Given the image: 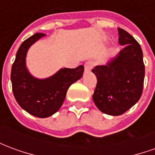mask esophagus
<instances>
[{
    "mask_svg": "<svg viewBox=\"0 0 155 155\" xmlns=\"http://www.w3.org/2000/svg\"><path fill=\"white\" fill-rule=\"evenodd\" d=\"M93 65H94V62H92V61H87V62H85V64H84V72H89V71H91V70L93 67Z\"/></svg>",
    "mask_w": 155,
    "mask_h": 155,
    "instance_id": "esophagus-1",
    "label": "esophagus"
}]
</instances>
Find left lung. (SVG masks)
Masks as SVG:
<instances>
[{"mask_svg":"<svg viewBox=\"0 0 155 155\" xmlns=\"http://www.w3.org/2000/svg\"><path fill=\"white\" fill-rule=\"evenodd\" d=\"M118 31L123 49L105 65L92 70L97 78L94 103L101 112L113 116L124 114L139 101L144 80L140 45L123 29L118 28Z\"/></svg>","mask_w":155,"mask_h":155,"instance_id":"obj_1","label":"left lung"}]
</instances>
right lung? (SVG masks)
<instances>
[{
	"label": "right lung",
	"mask_w": 155,
	"mask_h": 155,
	"mask_svg": "<svg viewBox=\"0 0 155 155\" xmlns=\"http://www.w3.org/2000/svg\"><path fill=\"white\" fill-rule=\"evenodd\" d=\"M44 36L43 33H36L21 45L11 74L12 91L19 105L39 118L50 117L60 110L69 87L80 80L84 72V66L80 65L75 69H61L45 79L33 76L26 67V54L32 45Z\"/></svg>",
	"instance_id": "1"
}]
</instances>
